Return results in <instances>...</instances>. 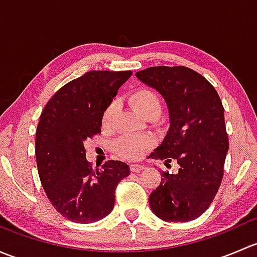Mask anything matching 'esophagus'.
<instances>
[{
    "mask_svg": "<svg viewBox=\"0 0 257 257\" xmlns=\"http://www.w3.org/2000/svg\"><path fill=\"white\" fill-rule=\"evenodd\" d=\"M143 165L141 164H131V170L133 173H139L141 170H143Z\"/></svg>",
    "mask_w": 257,
    "mask_h": 257,
    "instance_id": "esophagus-1",
    "label": "esophagus"
}]
</instances>
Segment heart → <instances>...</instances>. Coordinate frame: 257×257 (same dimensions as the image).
Instances as JSON below:
<instances>
[{"instance_id": "1", "label": "heart", "mask_w": 257, "mask_h": 257, "mask_svg": "<svg viewBox=\"0 0 257 257\" xmlns=\"http://www.w3.org/2000/svg\"><path fill=\"white\" fill-rule=\"evenodd\" d=\"M131 104L133 105L134 109L141 115L145 116L147 114L152 112H160L162 108V102L157 93L150 88H141L136 90L131 95ZM114 113H115V105L110 103L105 108L104 113L102 116V123L104 126L110 125L113 120ZM150 147V139L145 137H121L115 143V152L120 157L125 159L133 160L138 159L143 155V153Z\"/></svg>"}]
</instances>
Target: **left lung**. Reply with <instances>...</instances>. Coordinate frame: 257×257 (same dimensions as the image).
<instances>
[{"mask_svg":"<svg viewBox=\"0 0 257 257\" xmlns=\"http://www.w3.org/2000/svg\"><path fill=\"white\" fill-rule=\"evenodd\" d=\"M136 76L162 94L169 112L167 136L149 158L179 164L177 174L162 172L150 209L164 221H191L209 208L224 175L229 139L222 103L208 80L188 67H150Z\"/></svg>","mask_w":257,"mask_h":257,"instance_id":"8db88e82","label":"left lung"}]
</instances>
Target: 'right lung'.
<instances>
[{"instance_id":"right-lung-1","label":"right lung","mask_w":257,"mask_h":257,"mask_svg":"<svg viewBox=\"0 0 257 257\" xmlns=\"http://www.w3.org/2000/svg\"><path fill=\"white\" fill-rule=\"evenodd\" d=\"M131 71H90L48 100L36 131L38 175L47 198L66 219L95 222L110 214L119 181L131 169L119 160L92 169L84 141L100 133L102 116Z\"/></svg>"}]
</instances>
